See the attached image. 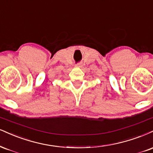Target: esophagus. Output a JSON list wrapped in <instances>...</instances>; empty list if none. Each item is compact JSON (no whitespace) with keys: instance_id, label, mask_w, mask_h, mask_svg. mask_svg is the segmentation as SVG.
<instances>
[{"instance_id":"34e87169","label":"esophagus","mask_w":153,"mask_h":153,"mask_svg":"<svg viewBox=\"0 0 153 153\" xmlns=\"http://www.w3.org/2000/svg\"><path fill=\"white\" fill-rule=\"evenodd\" d=\"M76 66H77V67H78V68H80V67H81V64H80V63H78V64H77V65H76Z\"/></svg>"}]
</instances>
